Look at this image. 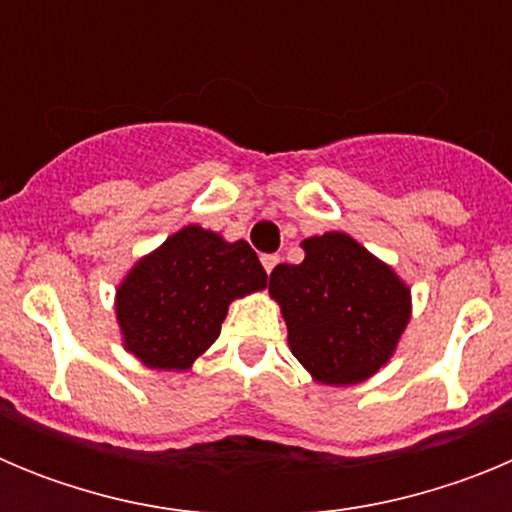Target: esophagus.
Segmentation results:
<instances>
[{"label": "esophagus", "instance_id": "esophagus-1", "mask_svg": "<svg viewBox=\"0 0 512 512\" xmlns=\"http://www.w3.org/2000/svg\"><path fill=\"white\" fill-rule=\"evenodd\" d=\"M261 264H264V271H266V274H271V271L277 269L279 256H277V253H269V256H264V259H261Z\"/></svg>", "mask_w": 512, "mask_h": 512}]
</instances>
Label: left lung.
Segmentation results:
<instances>
[{
    "label": "left lung",
    "instance_id": "1",
    "mask_svg": "<svg viewBox=\"0 0 512 512\" xmlns=\"http://www.w3.org/2000/svg\"><path fill=\"white\" fill-rule=\"evenodd\" d=\"M302 264H279L269 295L287 323V343L310 377L351 387L390 364L413 318L405 279L341 230L300 243Z\"/></svg>",
    "mask_w": 512,
    "mask_h": 512
}]
</instances>
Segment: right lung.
<instances>
[{"label":"right lung","instance_id":"add662e5","mask_svg":"<svg viewBox=\"0 0 512 512\" xmlns=\"http://www.w3.org/2000/svg\"><path fill=\"white\" fill-rule=\"evenodd\" d=\"M261 289L266 271L246 241L184 225L117 284L122 348L148 369L189 372L220 336L230 302Z\"/></svg>","mask_w":512,"mask_h":512}]
</instances>
